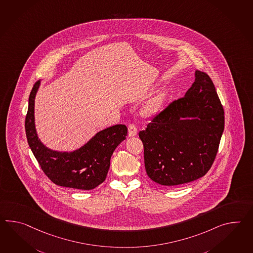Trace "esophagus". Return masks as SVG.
I'll return each instance as SVG.
<instances>
[{
	"label": "esophagus",
	"instance_id": "1",
	"mask_svg": "<svg viewBox=\"0 0 253 253\" xmlns=\"http://www.w3.org/2000/svg\"><path fill=\"white\" fill-rule=\"evenodd\" d=\"M138 133V129L135 124H129L128 126V134L129 137H133Z\"/></svg>",
	"mask_w": 253,
	"mask_h": 253
}]
</instances>
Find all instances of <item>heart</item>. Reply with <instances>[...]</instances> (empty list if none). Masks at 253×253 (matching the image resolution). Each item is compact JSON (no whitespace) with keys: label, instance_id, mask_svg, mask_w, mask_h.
Segmentation results:
<instances>
[{"label":"heart","instance_id":"heart-1","mask_svg":"<svg viewBox=\"0 0 253 253\" xmlns=\"http://www.w3.org/2000/svg\"><path fill=\"white\" fill-rule=\"evenodd\" d=\"M168 93L165 90H160L152 98H150L142 107V113L147 116L155 115L161 112L165 101L167 100Z\"/></svg>","mask_w":253,"mask_h":253}]
</instances>
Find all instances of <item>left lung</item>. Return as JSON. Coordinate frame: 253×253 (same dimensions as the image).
Instances as JSON below:
<instances>
[{
  "label": "left lung",
  "instance_id": "obj_1",
  "mask_svg": "<svg viewBox=\"0 0 253 253\" xmlns=\"http://www.w3.org/2000/svg\"><path fill=\"white\" fill-rule=\"evenodd\" d=\"M224 130V111L208 74L195 72L184 97L139 132L148 176L175 186L203 177L213 163Z\"/></svg>",
  "mask_w": 253,
  "mask_h": 253
}]
</instances>
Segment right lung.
<instances>
[{
	"label": "right lung",
	"mask_w": 253,
	"mask_h": 253,
	"mask_svg": "<svg viewBox=\"0 0 253 253\" xmlns=\"http://www.w3.org/2000/svg\"><path fill=\"white\" fill-rule=\"evenodd\" d=\"M41 80L29 97L25 131L34 157L46 176L56 185L77 190H92L106 179L111 157L126 139L127 127L116 124L98 131L84 146L73 152H58L45 146L38 137L34 120V101Z\"/></svg>",
	"instance_id": "obj_1"
}]
</instances>
